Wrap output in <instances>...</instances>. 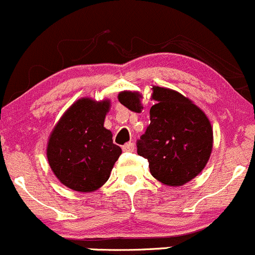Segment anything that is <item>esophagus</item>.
I'll return each mask as SVG.
<instances>
[{"mask_svg":"<svg viewBox=\"0 0 255 255\" xmlns=\"http://www.w3.org/2000/svg\"><path fill=\"white\" fill-rule=\"evenodd\" d=\"M135 149V146H133L132 142H128L123 146V151L124 152H132Z\"/></svg>","mask_w":255,"mask_h":255,"instance_id":"obj_1","label":"esophagus"}]
</instances>
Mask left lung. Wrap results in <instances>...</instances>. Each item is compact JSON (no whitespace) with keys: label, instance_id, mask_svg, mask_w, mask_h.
Masks as SVG:
<instances>
[{"label":"left lung","instance_id":"left-lung-1","mask_svg":"<svg viewBox=\"0 0 255 255\" xmlns=\"http://www.w3.org/2000/svg\"><path fill=\"white\" fill-rule=\"evenodd\" d=\"M156 104L149 109V125L137 140V153L148 161L151 174L166 185L182 186L206 166L212 151L209 119L190 99L178 92L153 87ZM119 102L140 113L141 94L122 92Z\"/></svg>","mask_w":255,"mask_h":255}]
</instances>
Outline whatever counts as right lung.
I'll use <instances>...</instances> for the list:
<instances>
[{"instance_id":"1","label":"right lung","mask_w":255,"mask_h":255,"mask_svg":"<svg viewBox=\"0 0 255 255\" xmlns=\"http://www.w3.org/2000/svg\"><path fill=\"white\" fill-rule=\"evenodd\" d=\"M109 101L78 99L50 135L46 156L57 179L72 190L88 193L109 179L122 148L104 128Z\"/></svg>"}]
</instances>
